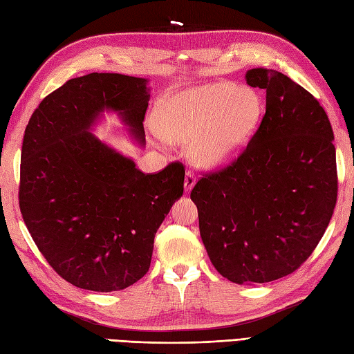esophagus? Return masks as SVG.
<instances>
[{
    "label": "esophagus",
    "mask_w": 354,
    "mask_h": 354,
    "mask_svg": "<svg viewBox=\"0 0 354 354\" xmlns=\"http://www.w3.org/2000/svg\"><path fill=\"white\" fill-rule=\"evenodd\" d=\"M194 183H196V176H194L193 171L189 170V171L185 173V179H184V189H185V192H190L193 189Z\"/></svg>",
    "instance_id": "1"
}]
</instances>
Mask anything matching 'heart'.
<instances>
[{"mask_svg": "<svg viewBox=\"0 0 354 354\" xmlns=\"http://www.w3.org/2000/svg\"><path fill=\"white\" fill-rule=\"evenodd\" d=\"M260 114V97L252 89L214 82L164 99L155 111V129L170 142L193 140L196 164L222 167L240 153Z\"/></svg>", "mask_w": 354, "mask_h": 354, "instance_id": "heart-1", "label": "heart"}]
</instances>
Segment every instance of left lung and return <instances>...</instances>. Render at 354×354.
I'll list each match as a JSON object with an SVG mask.
<instances>
[{
	"label": "left lung",
	"mask_w": 354,
	"mask_h": 354,
	"mask_svg": "<svg viewBox=\"0 0 354 354\" xmlns=\"http://www.w3.org/2000/svg\"><path fill=\"white\" fill-rule=\"evenodd\" d=\"M266 111L230 164L205 171L190 193L217 272L237 284L289 275L310 257L337 199L333 129L304 89L268 68L246 73Z\"/></svg>",
	"instance_id": "8db88e82"
}]
</instances>
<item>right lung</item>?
<instances>
[{
  "label": "right lung",
  "mask_w": 354,
  "mask_h": 354,
  "mask_svg": "<svg viewBox=\"0 0 354 354\" xmlns=\"http://www.w3.org/2000/svg\"><path fill=\"white\" fill-rule=\"evenodd\" d=\"M147 102L145 79L91 73L45 97L26 127L22 219L48 265L80 289L120 290L145 277L156 230L184 193L181 162L142 173L86 132L106 108L145 142Z\"/></svg>",
  "instance_id": "right-lung-1"
}]
</instances>
